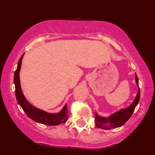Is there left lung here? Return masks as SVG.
I'll list each match as a JSON object with an SVG mask.
<instances>
[{"label":"left lung","instance_id":"8db88e82","mask_svg":"<svg viewBox=\"0 0 155 155\" xmlns=\"http://www.w3.org/2000/svg\"><path fill=\"white\" fill-rule=\"evenodd\" d=\"M136 82L138 87V93L136 96V98L133 101L128 107L125 108H122L120 111L112 114L108 117H101L95 112V125L98 128H102L104 130H111L113 128H117V127H121L129 120L130 117L133 114L135 108L138 105L140 99V88L138 87V76L136 74Z\"/></svg>","mask_w":155,"mask_h":155}]
</instances>
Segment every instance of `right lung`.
Listing matches in <instances>:
<instances>
[{
	"mask_svg": "<svg viewBox=\"0 0 155 155\" xmlns=\"http://www.w3.org/2000/svg\"><path fill=\"white\" fill-rule=\"evenodd\" d=\"M23 56H24V54L22 55L19 60L18 64H17V68L15 71V77H14L16 98H17V103L22 107L23 111L25 112L28 117L38 123L53 126L58 125V124L65 122L68 118L66 104L64 106L63 109L60 112L51 114L35 107L30 104L25 98L24 94L22 93V89H21L20 79H19V71H20Z\"/></svg>",
	"mask_w": 155,
	"mask_h": 155,
	"instance_id": "1",
	"label": "right lung"
}]
</instances>
